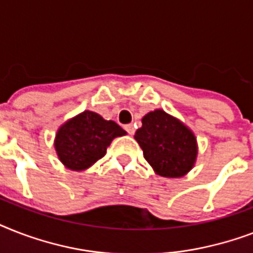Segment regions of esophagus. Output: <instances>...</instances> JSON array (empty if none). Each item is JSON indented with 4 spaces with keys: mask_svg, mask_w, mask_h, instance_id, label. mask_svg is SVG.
I'll list each match as a JSON object with an SVG mask.
<instances>
[{
    "mask_svg": "<svg viewBox=\"0 0 253 253\" xmlns=\"http://www.w3.org/2000/svg\"><path fill=\"white\" fill-rule=\"evenodd\" d=\"M125 130H126L130 135H134V132H135L134 125H131V123H130V125H126V126H125Z\"/></svg>",
    "mask_w": 253,
    "mask_h": 253,
    "instance_id": "34e87169",
    "label": "esophagus"
}]
</instances>
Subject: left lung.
Instances as JSON below:
<instances>
[{
    "label": "left lung",
    "mask_w": 253,
    "mask_h": 253,
    "mask_svg": "<svg viewBox=\"0 0 253 253\" xmlns=\"http://www.w3.org/2000/svg\"><path fill=\"white\" fill-rule=\"evenodd\" d=\"M134 138L159 176L182 177L196 163L198 148L194 134L164 110L158 109L144 115Z\"/></svg>",
    "instance_id": "left-lung-1"
}]
</instances>
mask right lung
<instances>
[{
	"label": "right lung",
	"mask_w": 253,
	"mask_h": 253,
	"mask_svg": "<svg viewBox=\"0 0 253 253\" xmlns=\"http://www.w3.org/2000/svg\"><path fill=\"white\" fill-rule=\"evenodd\" d=\"M126 135L114 121L85 110L57 130L55 150L63 164L72 170H84L105 156L113 139Z\"/></svg>",
	"instance_id": "right-lung-1"
}]
</instances>
